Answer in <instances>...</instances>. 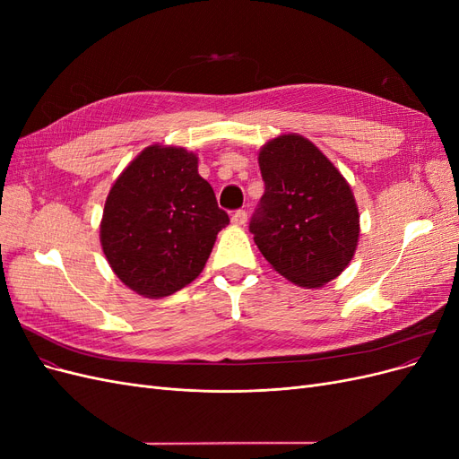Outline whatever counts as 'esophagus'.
I'll return each instance as SVG.
<instances>
[{
	"mask_svg": "<svg viewBox=\"0 0 459 459\" xmlns=\"http://www.w3.org/2000/svg\"><path fill=\"white\" fill-rule=\"evenodd\" d=\"M233 226H245L247 224V212L245 211H235L231 216Z\"/></svg>",
	"mask_w": 459,
	"mask_h": 459,
	"instance_id": "obj_1",
	"label": "esophagus"
}]
</instances>
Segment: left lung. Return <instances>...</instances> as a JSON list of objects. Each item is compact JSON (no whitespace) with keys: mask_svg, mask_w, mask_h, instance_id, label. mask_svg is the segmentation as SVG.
<instances>
[{"mask_svg":"<svg viewBox=\"0 0 459 459\" xmlns=\"http://www.w3.org/2000/svg\"><path fill=\"white\" fill-rule=\"evenodd\" d=\"M258 164L266 191L248 226L256 247L290 283L324 287L344 272L358 247L359 214L349 182L300 134L264 143Z\"/></svg>","mask_w":459,"mask_h":459,"instance_id":"obj_1","label":"left lung"}]
</instances>
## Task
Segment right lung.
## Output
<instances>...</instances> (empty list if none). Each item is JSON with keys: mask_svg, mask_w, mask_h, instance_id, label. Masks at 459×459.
I'll return each mask as SVG.
<instances>
[{"mask_svg": "<svg viewBox=\"0 0 459 459\" xmlns=\"http://www.w3.org/2000/svg\"><path fill=\"white\" fill-rule=\"evenodd\" d=\"M197 166L193 151L152 143L107 195L100 226L105 258L145 299L169 297L195 280L230 224Z\"/></svg>", "mask_w": 459, "mask_h": 459, "instance_id": "add662e5", "label": "right lung"}]
</instances>
